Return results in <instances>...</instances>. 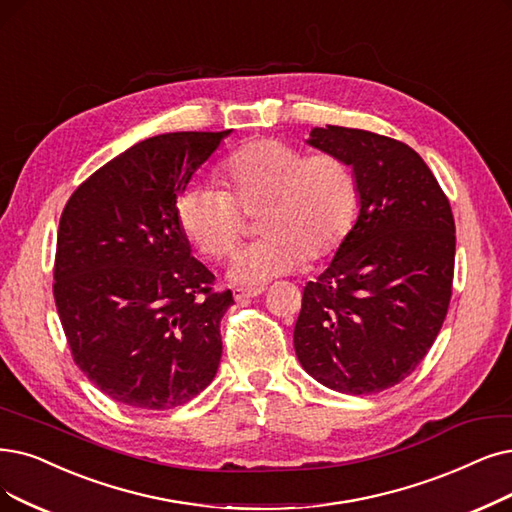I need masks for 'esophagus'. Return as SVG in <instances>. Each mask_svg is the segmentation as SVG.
<instances>
[{
    "label": "esophagus",
    "instance_id": "obj_1",
    "mask_svg": "<svg viewBox=\"0 0 512 512\" xmlns=\"http://www.w3.org/2000/svg\"><path fill=\"white\" fill-rule=\"evenodd\" d=\"M264 290L262 288H235L233 290V296L237 302H248L250 298H256L260 296Z\"/></svg>",
    "mask_w": 512,
    "mask_h": 512
}]
</instances>
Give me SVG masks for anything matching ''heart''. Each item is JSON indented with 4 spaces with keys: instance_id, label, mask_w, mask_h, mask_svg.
Listing matches in <instances>:
<instances>
[{
    "instance_id": "heart-1",
    "label": "heart",
    "mask_w": 512,
    "mask_h": 512,
    "mask_svg": "<svg viewBox=\"0 0 512 512\" xmlns=\"http://www.w3.org/2000/svg\"><path fill=\"white\" fill-rule=\"evenodd\" d=\"M220 174L229 191L191 185L176 201V216L201 254L222 258L243 233L240 211L263 212L258 233L264 237L239 250L229 267L235 283L262 285L298 271L306 258L330 256L353 227L359 187L340 155H304L290 142L262 138L235 151Z\"/></svg>"
}]
</instances>
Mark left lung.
Returning <instances> with one entry per match:
<instances>
[{
    "label": "left lung",
    "instance_id": "8db88e82",
    "mask_svg": "<svg viewBox=\"0 0 512 512\" xmlns=\"http://www.w3.org/2000/svg\"><path fill=\"white\" fill-rule=\"evenodd\" d=\"M311 147L351 163L359 216L309 281L294 327L300 365L323 386L372 395L410 376L452 298L456 224L424 159L367 130L313 128Z\"/></svg>",
    "mask_w": 512,
    "mask_h": 512
}]
</instances>
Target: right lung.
Instances as JSON below:
<instances>
[{
  "mask_svg": "<svg viewBox=\"0 0 512 512\" xmlns=\"http://www.w3.org/2000/svg\"><path fill=\"white\" fill-rule=\"evenodd\" d=\"M229 134L142 140L81 182L60 216L54 300L73 361L134 410L187 403L216 376L233 294L214 292L191 256L176 201Z\"/></svg>",
  "mask_w": 512,
  "mask_h": 512,
  "instance_id": "add662e5",
  "label": "right lung"
}]
</instances>
